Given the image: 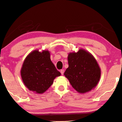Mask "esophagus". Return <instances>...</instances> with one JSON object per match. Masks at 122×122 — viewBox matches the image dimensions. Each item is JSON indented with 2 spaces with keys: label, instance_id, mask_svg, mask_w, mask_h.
Listing matches in <instances>:
<instances>
[{
  "label": "esophagus",
  "instance_id": "1",
  "mask_svg": "<svg viewBox=\"0 0 122 122\" xmlns=\"http://www.w3.org/2000/svg\"><path fill=\"white\" fill-rule=\"evenodd\" d=\"M60 73H61V74H62V75H63V74H64V70L63 69L60 70Z\"/></svg>",
  "mask_w": 122,
  "mask_h": 122
}]
</instances>
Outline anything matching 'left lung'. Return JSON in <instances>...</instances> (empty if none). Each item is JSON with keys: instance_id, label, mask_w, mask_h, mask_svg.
<instances>
[{"instance_id": "1", "label": "left lung", "mask_w": 122, "mask_h": 122, "mask_svg": "<svg viewBox=\"0 0 122 122\" xmlns=\"http://www.w3.org/2000/svg\"><path fill=\"white\" fill-rule=\"evenodd\" d=\"M69 67L64 73L78 92L84 94L96 87L100 81L101 71L92 54L83 49L71 52L68 56Z\"/></svg>"}]
</instances>
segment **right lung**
Wrapping results in <instances>:
<instances>
[{"instance_id":"add662e5","label":"right lung","mask_w":122,"mask_h":122,"mask_svg":"<svg viewBox=\"0 0 122 122\" xmlns=\"http://www.w3.org/2000/svg\"><path fill=\"white\" fill-rule=\"evenodd\" d=\"M22 82L30 91L43 94L61 75L51 62L48 51L34 50L26 56L20 71Z\"/></svg>"}]
</instances>
